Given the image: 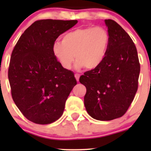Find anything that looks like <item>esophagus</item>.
<instances>
[{
	"mask_svg": "<svg viewBox=\"0 0 151 151\" xmlns=\"http://www.w3.org/2000/svg\"><path fill=\"white\" fill-rule=\"evenodd\" d=\"M74 77H75L76 80H77V81H79V79H80V75L79 74H74Z\"/></svg>",
	"mask_w": 151,
	"mask_h": 151,
	"instance_id": "obj_1",
	"label": "esophagus"
}]
</instances>
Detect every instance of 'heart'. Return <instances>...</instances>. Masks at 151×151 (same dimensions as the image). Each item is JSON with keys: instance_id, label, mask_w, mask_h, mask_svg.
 <instances>
[{"instance_id": "heart-1", "label": "heart", "mask_w": 151, "mask_h": 151, "mask_svg": "<svg viewBox=\"0 0 151 151\" xmlns=\"http://www.w3.org/2000/svg\"><path fill=\"white\" fill-rule=\"evenodd\" d=\"M108 32L101 27L77 28L66 33L62 43L55 42L52 53L65 69H70L74 61L77 68L94 69L101 64L109 46Z\"/></svg>"}]
</instances>
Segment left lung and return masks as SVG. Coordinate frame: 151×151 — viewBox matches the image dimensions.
I'll list each match as a JSON object with an SVG mask.
<instances>
[{
  "mask_svg": "<svg viewBox=\"0 0 151 151\" xmlns=\"http://www.w3.org/2000/svg\"><path fill=\"white\" fill-rule=\"evenodd\" d=\"M109 46L101 64L84 73L80 82L86 87L84 104L90 116L112 121L123 116L138 88L140 65L129 35L112 19H105Z\"/></svg>",
  "mask_w": 151,
  "mask_h": 151,
  "instance_id": "1",
  "label": "left lung"
}]
</instances>
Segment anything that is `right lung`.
<instances>
[{"instance_id":"add662e5","label":"right lung","mask_w":151,"mask_h":151,"mask_svg":"<svg viewBox=\"0 0 151 151\" xmlns=\"http://www.w3.org/2000/svg\"><path fill=\"white\" fill-rule=\"evenodd\" d=\"M77 20L42 19L25 30L15 45L9 68L12 96L22 115L37 124H49L63 115L77 80L52 53L57 38Z\"/></svg>"}]
</instances>
